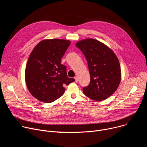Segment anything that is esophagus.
<instances>
[{"label": "esophagus", "mask_w": 147, "mask_h": 147, "mask_svg": "<svg viewBox=\"0 0 147 147\" xmlns=\"http://www.w3.org/2000/svg\"><path fill=\"white\" fill-rule=\"evenodd\" d=\"M74 79L76 80V82H78V78L77 77H75Z\"/></svg>", "instance_id": "34e87169"}]
</instances>
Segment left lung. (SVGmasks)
Listing matches in <instances>:
<instances>
[{
  "instance_id": "8db88e82",
  "label": "left lung",
  "mask_w": 147,
  "mask_h": 147,
  "mask_svg": "<svg viewBox=\"0 0 147 147\" xmlns=\"http://www.w3.org/2000/svg\"><path fill=\"white\" fill-rule=\"evenodd\" d=\"M86 56L91 81L83 88V92L92 100L100 101L111 96L117 89L121 81L119 61L108 46L101 42L90 38L76 43Z\"/></svg>"
}]
</instances>
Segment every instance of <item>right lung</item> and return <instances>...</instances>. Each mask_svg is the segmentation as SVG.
Listing matches in <instances>:
<instances>
[{
    "label": "right lung",
    "mask_w": 147,
    "mask_h": 147,
    "mask_svg": "<svg viewBox=\"0 0 147 147\" xmlns=\"http://www.w3.org/2000/svg\"><path fill=\"white\" fill-rule=\"evenodd\" d=\"M70 41L44 39L30 55L25 70L26 86L31 94L45 103H51L63 95L65 87L75 80L67 76L66 67L60 63Z\"/></svg>",
    "instance_id": "obj_1"
}]
</instances>
